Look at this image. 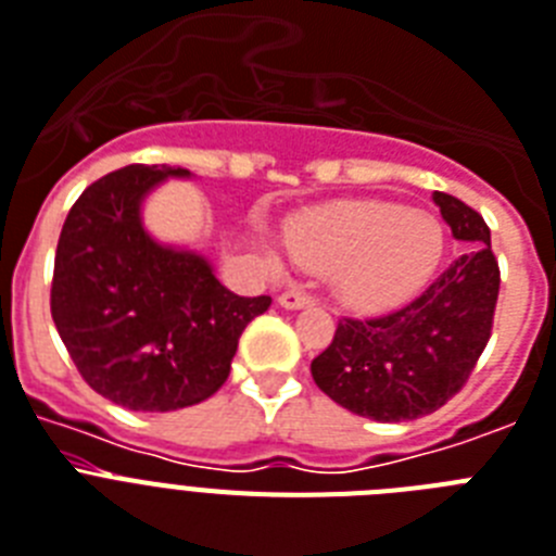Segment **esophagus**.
Returning a JSON list of instances; mask_svg holds the SVG:
<instances>
[{
	"label": "esophagus",
	"instance_id": "1",
	"mask_svg": "<svg viewBox=\"0 0 556 556\" xmlns=\"http://www.w3.org/2000/svg\"><path fill=\"white\" fill-rule=\"evenodd\" d=\"M314 302H317L314 300V293H308L305 288H288V291L279 296V305H282V308H291V311L311 308Z\"/></svg>",
	"mask_w": 556,
	"mask_h": 556
}]
</instances>
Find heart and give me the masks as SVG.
Masks as SVG:
<instances>
[{"label": "heart", "mask_w": 556, "mask_h": 556, "mask_svg": "<svg viewBox=\"0 0 556 556\" xmlns=\"http://www.w3.org/2000/svg\"><path fill=\"white\" fill-rule=\"evenodd\" d=\"M288 242L302 263L333 268V286L356 308H391L431 282L445 254L437 216L394 202H349L296 216Z\"/></svg>", "instance_id": "1"}]
</instances>
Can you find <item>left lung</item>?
<instances>
[{"mask_svg": "<svg viewBox=\"0 0 556 556\" xmlns=\"http://www.w3.org/2000/svg\"><path fill=\"white\" fill-rule=\"evenodd\" d=\"M451 233L471 245L403 308L342 317L311 363L319 391L377 422L426 417L459 394L491 340L500 265L491 231L471 205L434 191Z\"/></svg>", "mask_w": 556, "mask_h": 556, "instance_id": "8db88e82", "label": "left lung"}]
</instances>
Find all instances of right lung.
Here are the masks:
<instances>
[{"label": "right lung", "instance_id": "obj_1", "mask_svg": "<svg viewBox=\"0 0 556 556\" xmlns=\"http://www.w3.org/2000/svg\"><path fill=\"white\" fill-rule=\"evenodd\" d=\"M170 165H128L88 185L62 233L51 317L97 394L130 410H176L216 394L245 325L270 296H237L205 256L153 242L142 197Z\"/></svg>", "mask_w": 556, "mask_h": 556}]
</instances>
